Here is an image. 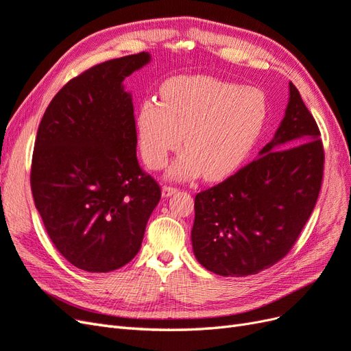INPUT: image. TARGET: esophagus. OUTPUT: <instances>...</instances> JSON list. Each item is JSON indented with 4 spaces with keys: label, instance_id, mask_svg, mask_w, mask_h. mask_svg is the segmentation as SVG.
<instances>
[{
    "label": "esophagus",
    "instance_id": "esophagus-1",
    "mask_svg": "<svg viewBox=\"0 0 351 351\" xmlns=\"http://www.w3.org/2000/svg\"><path fill=\"white\" fill-rule=\"evenodd\" d=\"M174 193H177V187H173V186H164L162 187V196L164 197L173 196Z\"/></svg>",
    "mask_w": 351,
    "mask_h": 351
}]
</instances>
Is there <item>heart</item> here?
Returning <instances> with one entry per match:
<instances>
[{"label": "heart", "mask_w": 351, "mask_h": 351, "mask_svg": "<svg viewBox=\"0 0 351 351\" xmlns=\"http://www.w3.org/2000/svg\"><path fill=\"white\" fill-rule=\"evenodd\" d=\"M268 117L265 93L253 86L208 76H177L161 88V102L146 99L136 130L145 162L167 165L183 142L186 151L169 168L173 178L234 173L258 143Z\"/></svg>", "instance_id": "heart-1"}]
</instances>
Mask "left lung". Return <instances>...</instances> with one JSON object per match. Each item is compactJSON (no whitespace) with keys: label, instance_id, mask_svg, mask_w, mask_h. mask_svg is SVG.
<instances>
[{"label":"left lung","instance_id":"obj_1","mask_svg":"<svg viewBox=\"0 0 351 351\" xmlns=\"http://www.w3.org/2000/svg\"><path fill=\"white\" fill-rule=\"evenodd\" d=\"M313 115L290 82V101L259 158L195 197L192 243L210 272L246 277L289 253L313 212L324 145Z\"/></svg>","mask_w":351,"mask_h":351}]
</instances>
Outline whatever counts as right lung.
Masks as SVG:
<instances>
[{"label":"right lung","mask_w":351,"mask_h":351,"mask_svg":"<svg viewBox=\"0 0 351 351\" xmlns=\"http://www.w3.org/2000/svg\"><path fill=\"white\" fill-rule=\"evenodd\" d=\"M147 52L108 60L73 77L42 117L30 187L48 237L71 265L110 272L141 250L161 187L136 156L137 132L123 80Z\"/></svg>","instance_id":"1"}]
</instances>
